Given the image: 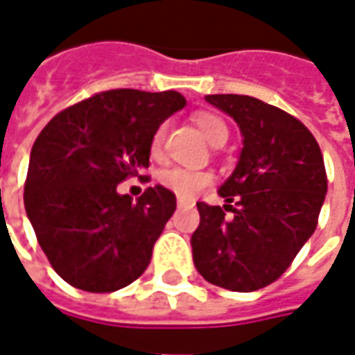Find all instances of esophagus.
<instances>
[{"label": "esophagus", "instance_id": "1", "mask_svg": "<svg viewBox=\"0 0 355 355\" xmlns=\"http://www.w3.org/2000/svg\"><path fill=\"white\" fill-rule=\"evenodd\" d=\"M178 208H193V202H191V200H185V198H178Z\"/></svg>", "mask_w": 355, "mask_h": 355}]
</instances>
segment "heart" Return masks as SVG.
Wrapping results in <instances>:
<instances>
[{
  "label": "heart",
  "mask_w": 355,
  "mask_h": 355,
  "mask_svg": "<svg viewBox=\"0 0 355 355\" xmlns=\"http://www.w3.org/2000/svg\"><path fill=\"white\" fill-rule=\"evenodd\" d=\"M193 121H195L198 130L202 132V136L208 139L211 146H223L227 138H229V128H227L225 121L214 115V113H196ZM162 138H164V128L160 126L153 136V155L160 153ZM211 180L214 178L206 170H189V168H168L160 174V183L180 198H193L202 189L208 187Z\"/></svg>",
  "instance_id": "obj_1"
}]
</instances>
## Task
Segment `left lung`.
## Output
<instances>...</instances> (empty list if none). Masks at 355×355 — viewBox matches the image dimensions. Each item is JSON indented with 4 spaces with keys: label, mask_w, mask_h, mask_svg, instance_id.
Masks as SVG:
<instances>
[{
    "label": "left lung",
    "mask_w": 355,
    "mask_h": 355,
    "mask_svg": "<svg viewBox=\"0 0 355 355\" xmlns=\"http://www.w3.org/2000/svg\"><path fill=\"white\" fill-rule=\"evenodd\" d=\"M206 102L234 119L242 149L217 191L223 206L196 204L193 261L209 284L250 293L278 280L315 231L327 193L323 157L309 128L270 103L240 94Z\"/></svg>",
    "instance_id": "8db88e82"
}]
</instances>
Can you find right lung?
<instances>
[{
	"mask_svg": "<svg viewBox=\"0 0 355 355\" xmlns=\"http://www.w3.org/2000/svg\"><path fill=\"white\" fill-rule=\"evenodd\" d=\"M187 105L180 92L117 89L58 113L35 139L24 206L41 250L69 286L110 293L138 280L175 211V195L117 185L149 166L155 132Z\"/></svg>",
	"mask_w": 355,
	"mask_h": 355,
	"instance_id": "right-lung-1",
	"label": "right lung"
}]
</instances>
